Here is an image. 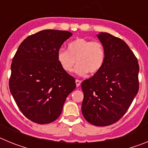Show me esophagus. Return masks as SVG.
Masks as SVG:
<instances>
[{"mask_svg":"<svg viewBox=\"0 0 148 148\" xmlns=\"http://www.w3.org/2000/svg\"><path fill=\"white\" fill-rule=\"evenodd\" d=\"M75 84H76V87H79L81 84V81L76 79V80H75Z\"/></svg>","mask_w":148,"mask_h":148,"instance_id":"obj_1","label":"esophagus"}]
</instances>
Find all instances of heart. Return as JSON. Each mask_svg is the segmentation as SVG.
<instances>
[{
	"label": "heart",
	"instance_id": "heart-1",
	"mask_svg": "<svg viewBox=\"0 0 148 148\" xmlns=\"http://www.w3.org/2000/svg\"><path fill=\"white\" fill-rule=\"evenodd\" d=\"M57 60L63 70L67 73L75 68V73L84 75L87 73L93 75L100 71L105 61L104 46L99 40L77 38L67 45V50L60 49L57 53Z\"/></svg>",
	"mask_w": 148,
	"mask_h": 148
}]
</instances>
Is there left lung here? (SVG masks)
<instances>
[{
    "mask_svg": "<svg viewBox=\"0 0 148 148\" xmlns=\"http://www.w3.org/2000/svg\"><path fill=\"white\" fill-rule=\"evenodd\" d=\"M97 37L105 61L100 71L82 83V112L89 123L104 127L118 121L130 108L138 91L139 66L124 40L107 32Z\"/></svg>",
    "mask_w": 148,
    "mask_h": 148,
    "instance_id": "obj_1",
    "label": "left lung"
}]
</instances>
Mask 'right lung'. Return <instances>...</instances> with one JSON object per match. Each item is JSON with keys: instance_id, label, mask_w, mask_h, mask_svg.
<instances>
[{"instance_id": "add662e5", "label": "right lung", "mask_w": 148, "mask_h": 148, "mask_svg": "<svg viewBox=\"0 0 148 148\" xmlns=\"http://www.w3.org/2000/svg\"><path fill=\"white\" fill-rule=\"evenodd\" d=\"M73 34L46 29L29 35L20 44L11 65L10 90L24 116L44 125L59 117L75 78L63 70L57 53Z\"/></svg>"}]
</instances>
